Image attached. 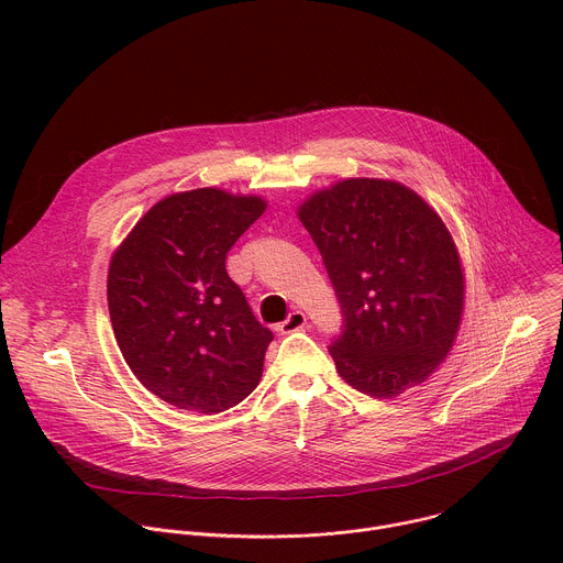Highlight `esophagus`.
<instances>
[{
  "label": "esophagus",
  "instance_id": "esophagus-1",
  "mask_svg": "<svg viewBox=\"0 0 563 563\" xmlns=\"http://www.w3.org/2000/svg\"><path fill=\"white\" fill-rule=\"evenodd\" d=\"M305 323H307V316H305V311H300V309H291V311H289V316L283 320L280 325H278V330H280L283 334H291V332L302 330V328H305Z\"/></svg>",
  "mask_w": 563,
  "mask_h": 563
}]
</instances>
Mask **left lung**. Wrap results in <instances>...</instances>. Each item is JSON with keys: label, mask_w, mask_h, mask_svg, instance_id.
Instances as JSON below:
<instances>
[{"label": "left lung", "mask_w": 563, "mask_h": 563, "mask_svg": "<svg viewBox=\"0 0 563 563\" xmlns=\"http://www.w3.org/2000/svg\"><path fill=\"white\" fill-rule=\"evenodd\" d=\"M343 325L330 354L358 391L391 398L445 358L463 311V274L441 218L398 183L352 178L298 211Z\"/></svg>", "instance_id": "8db88e82"}]
</instances>
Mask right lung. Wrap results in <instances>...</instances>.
Here are the masks:
<instances>
[{
  "mask_svg": "<svg viewBox=\"0 0 563 563\" xmlns=\"http://www.w3.org/2000/svg\"><path fill=\"white\" fill-rule=\"evenodd\" d=\"M265 211L261 198L196 189L159 200L109 269V311L124 361L167 404L218 415L261 380L274 334L224 261Z\"/></svg>",
  "mask_w": 563,
  "mask_h": 563,
  "instance_id": "add662e5",
  "label": "right lung"
}]
</instances>
